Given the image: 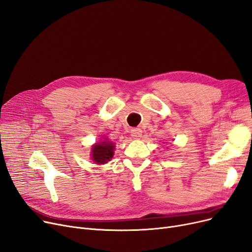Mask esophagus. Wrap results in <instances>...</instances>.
Listing matches in <instances>:
<instances>
[{
    "mask_svg": "<svg viewBox=\"0 0 252 252\" xmlns=\"http://www.w3.org/2000/svg\"><path fill=\"white\" fill-rule=\"evenodd\" d=\"M142 133H143L142 129H139V128H134L131 130V136L133 138H139L140 136H142Z\"/></svg>",
    "mask_w": 252,
    "mask_h": 252,
    "instance_id": "1",
    "label": "esophagus"
}]
</instances>
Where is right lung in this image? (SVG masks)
Masks as SVG:
<instances>
[{"mask_svg": "<svg viewBox=\"0 0 252 252\" xmlns=\"http://www.w3.org/2000/svg\"><path fill=\"white\" fill-rule=\"evenodd\" d=\"M114 148L115 146H113V143L110 142L96 144L92 148V159L100 164L106 163L114 156Z\"/></svg>", "mask_w": 252, "mask_h": 252, "instance_id": "1", "label": "right lung"}]
</instances>
